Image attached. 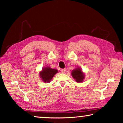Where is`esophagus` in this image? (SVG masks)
I'll use <instances>...</instances> for the list:
<instances>
[{"label": "esophagus", "mask_w": 123, "mask_h": 123, "mask_svg": "<svg viewBox=\"0 0 123 123\" xmlns=\"http://www.w3.org/2000/svg\"><path fill=\"white\" fill-rule=\"evenodd\" d=\"M61 71L62 73H65L66 71V69H61Z\"/></svg>", "instance_id": "obj_1"}]
</instances>
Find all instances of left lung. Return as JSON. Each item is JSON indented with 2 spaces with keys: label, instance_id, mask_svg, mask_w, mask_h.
<instances>
[{
  "label": "left lung",
  "instance_id": "1",
  "mask_svg": "<svg viewBox=\"0 0 123 123\" xmlns=\"http://www.w3.org/2000/svg\"><path fill=\"white\" fill-rule=\"evenodd\" d=\"M72 75L77 82H81L84 81L85 74L80 68H77L72 72Z\"/></svg>",
  "mask_w": 123,
  "mask_h": 123
}]
</instances>
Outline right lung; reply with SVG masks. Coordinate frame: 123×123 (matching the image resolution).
<instances>
[{
	"label": "right lung",
	"mask_w": 123,
	"mask_h": 123,
	"mask_svg": "<svg viewBox=\"0 0 123 123\" xmlns=\"http://www.w3.org/2000/svg\"><path fill=\"white\" fill-rule=\"evenodd\" d=\"M57 73H58L57 70L52 69L50 67H46L43 68L39 73V76L44 82H49Z\"/></svg>",
	"instance_id": "1"
}]
</instances>
